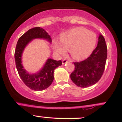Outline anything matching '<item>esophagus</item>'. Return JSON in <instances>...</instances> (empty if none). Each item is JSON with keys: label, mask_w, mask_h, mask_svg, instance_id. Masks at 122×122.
<instances>
[{"label": "esophagus", "mask_w": 122, "mask_h": 122, "mask_svg": "<svg viewBox=\"0 0 122 122\" xmlns=\"http://www.w3.org/2000/svg\"><path fill=\"white\" fill-rule=\"evenodd\" d=\"M62 64H65V63H66L67 62H68V61H67V60L66 59H64L62 60Z\"/></svg>", "instance_id": "esophagus-1"}]
</instances>
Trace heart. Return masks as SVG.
<instances>
[{"mask_svg":"<svg viewBox=\"0 0 122 122\" xmlns=\"http://www.w3.org/2000/svg\"><path fill=\"white\" fill-rule=\"evenodd\" d=\"M96 35L84 28L73 29L61 38V42L55 41L53 49L60 54H65L67 49H71L72 56L82 59L89 56L94 49L96 43Z\"/></svg>","mask_w":122,"mask_h":122,"instance_id":"obj_1","label":"heart"}]
</instances>
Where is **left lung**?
<instances>
[{
    "mask_svg": "<svg viewBox=\"0 0 122 122\" xmlns=\"http://www.w3.org/2000/svg\"><path fill=\"white\" fill-rule=\"evenodd\" d=\"M107 57V47L104 38L99 36L97 46L88 58L75 62V71L71 79L77 86L86 88L95 84L104 73Z\"/></svg>",
    "mask_w": 122,
    "mask_h": 122,
    "instance_id": "obj_1",
    "label": "left lung"
}]
</instances>
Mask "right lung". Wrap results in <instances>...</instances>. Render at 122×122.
I'll return each mask as SVG.
<instances>
[{"instance_id":"1","label":"right lung","mask_w":122,"mask_h":122,"mask_svg":"<svg viewBox=\"0 0 122 122\" xmlns=\"http://www.w3.org/2000/svg\"><path fill=\"white\" fill-rule=\"evenodd\" d=\"M35 38H43L51 42L50 36L45 30L40 27L30 29L19 38L15 50V65L18 74L25 84L34 91H42L48 88L54 80V71L62 65V61L48 59L43 68L36 74H29L23 69L21 57L24 48L29 42Z\"/></svg>"}]
</instances>
